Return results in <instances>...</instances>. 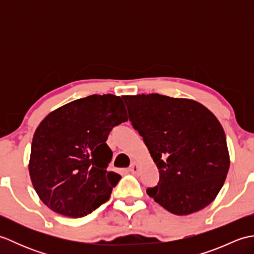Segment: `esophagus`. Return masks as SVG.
I'll return each mask as SVG.
<instances>
[{
	"mask_svg": "<svg viewBox=\"0 0 254 254\" xmlns=\"http://www.w3.org/2000/svg\"><path fill=\"white\" fill-rule=\"evenodd\" d=\"M128 171H130L131 174H137V172L139 171L138 165H137L136 163H133V164L130 166V168H128Z\"/></svg>",
	"mask_w": 254,
	"mask_h": 254,
	"instance_id": "34e87169",
	"label": "esophagus"
}]
</instances>
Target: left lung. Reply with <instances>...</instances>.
I'll return each mask as SVG.
<instances>
[{
    "instance_id": "1",
    "label": "left lung",
    "mask_w": 254,
    "mask_h": 254,
    "mask_svg": "<svg viewBox=\"0 0 254 254\" xmlns=\"http://www.w3.org/2000/svg\"><path fill=\"white\" fill-rule=\"evenodd\" d=\"M128 119L159 170L146 192L176 215L206 207L229 169L226 135L219 121L198 102L159 94L123 96Z\"/></svg>"
}]
</instances>
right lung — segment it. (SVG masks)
<instances>
[{"instance_id":"obj_1","label":"right lung","mask_w":254,"mask_h":254,"mask_svg":"<svg viewBox=\"0 0 254 254\" xmlns=\"http://www.w3.org/2000/svg\"><path fill=\"white\" fill-rule=\"evenodd\" d=\"M127 121L120 97L91 95L49 113L31 143L29 174L40 199L63 216L83 217L110 197L121 176L107 168L106 141Z\"/></svg>"}]
</instances>
